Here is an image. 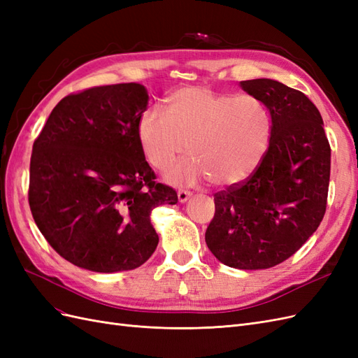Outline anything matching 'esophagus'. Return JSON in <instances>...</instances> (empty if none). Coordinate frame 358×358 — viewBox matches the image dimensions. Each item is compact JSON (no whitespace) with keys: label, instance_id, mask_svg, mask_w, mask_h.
<instances>
[{"label":"esophagus","instance_id":"esophagus-1","mask_svg":"<svg viewBox=\"0 0 358 358\" xmlns=\"http://www.w3.org/2000/svg\"><path fill=\"white\" fill-rule=\"evenodd\" d=\"M191 196H192V194H191L189 191L180 189V191L178 192V199H179V203H185V201H188V200L191 199Z\"/></svg>","mask_w":358,"mask_h":358}]
</instances>
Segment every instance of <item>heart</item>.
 Listing matches in <instances>:
<instances>
[{
  "instance_id": "obj_1",
  "label": "heart",
  "mask_w": 358,
  "mask_h": 358,
  "mask_svg": "<svg viewBox=\"0 0 358 358\" xmlns=\"http://www.w3.org/2000/svg\"><path fill=\"white\" fill-rule=\"evenodd\" d=\"M137 133L149 164L166 170L188 149L191 157L166 173L173 185H197L210 179L231 187L251 178L270 140V119L252 95L215 92L188 86L170 94L167 113L150 107L138 119Z\"/></svg>"
}]
</instances>
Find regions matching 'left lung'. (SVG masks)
<instances>
[{
	"mask_svg": "<svg viewBox=\"0 0 358 358\" xmlns=\"http://www.w3.org/2000/svg\"><path fill=\"white\" fill-rule=\"evenodd\" d=\"M270 115L262 164L243 183L215 194L206 245L220 262L242 270L273 267L317 231L327 206L330 145L308 96L272 79L241 82Z\"/></svg>",
	"mask_w": 358,
	"mask_h": 358,
	"instance_id": "obj_1",
	"label": "left lung"
}]
</instances>
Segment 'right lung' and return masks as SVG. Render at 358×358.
<instances>
[{
  "label": "right lung",
  "instance_id": "1",
  "mask_svg": "<svg viewBox=\"0 0 358 358\" xmlns=\"http://www.w3.org/2000/svg\"><path fill=\"white\" fill-rule=\"evenodd\" d=\"M149 95L140 83L67 95L32 146L28 200L38 230L74 266L115 273L142 266L158 234L150 212L176 204L155 183L137 124Z\"/></svg>",
  "mask_w": 358,
  "mask_h": 358
}]
</instances>
